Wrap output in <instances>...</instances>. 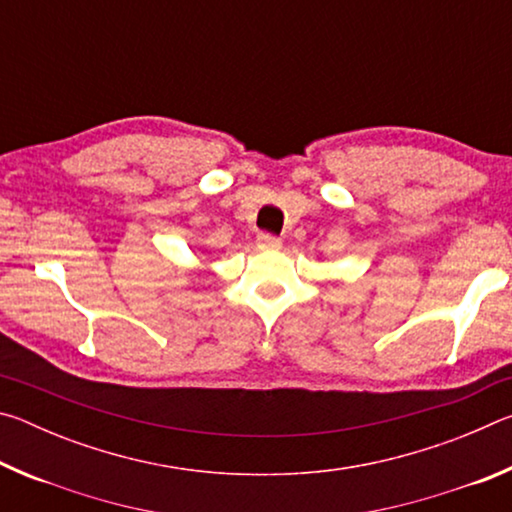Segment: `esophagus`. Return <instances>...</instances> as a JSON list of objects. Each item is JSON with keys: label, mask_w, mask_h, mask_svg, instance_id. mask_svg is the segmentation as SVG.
Returning <instances> with one entry per match:
<instances>
[{"label": "esophagus", "mask_w": 512, "mask_h": 512, "mask_svg": "<svg viewBox=\"0 0 512 512\" xmlns=\"http://www.w3.org/2000/svg\"><path fill=\"white\" fill-rule=\"evenodd\" d=\"M257 246L262 250H280L282 248V239H277L273 235H266V232H262V235L257 237Z\"/></svg>", "instance_id": "1"}]
</instances>
